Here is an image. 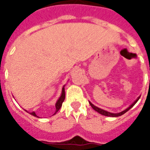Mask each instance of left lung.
<instances>
[{
  "label": "left lung",
  "instance_id": "1",
  "mask_svg": "<svg viewBox=\"0 0 150 150\" xmlns=\"http://www.w3.org/2000/svg\"><path fill=\"white\" fill-rule=\"evenodd\" d=\"M140 99V96H139L137 100H136L133 103H132L130 106H129V108H127L125 110L122 111V112H118V113H112V112H108V111H105L104 110V109H101V108H100L96 107V106H95L94 104H92L91 103V102H89V104H90V105L91 106V108L94 109L95 111H96L97 112H99L100 114H101V115H104V116H111V117H116V116H121V115H123V114H125V113L126 112H128V111L131 108H132L134 105H135V104L138 101V100Z\"/></svg>",
  "mask_w": 150,
  "mask_h": 150
}]
</instances>
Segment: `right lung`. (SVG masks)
Listing matches in <instances>:
<instances>
[{
    "mask_svg": "<svg viewBox=\"0 0 150 150\" xmlns=\"http://www.w3.org/2000/svg\"><path fill=\"white\" fill-rule=\"evenodd\" d=\"M64 100H65V89H64V86H63V88H62V94H61V96H60V97L59 98V100H57V102H56L55 104V112H54V114H56L57 113V112L60 109V108L62 107V102L64 101ZM31 115H33V116H36V117H38V116L36 115V113L34 112H30Z\"/></svg>",
    "mask_w": 150,
    "mask_h": 150,
    "instance_id": "right-lung-1",
    "label": "right lung"
}]
</instances>
